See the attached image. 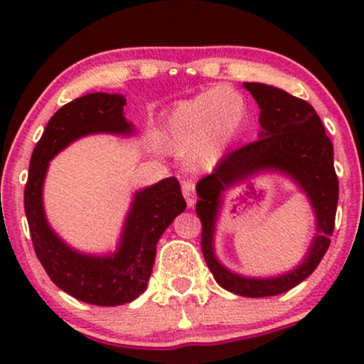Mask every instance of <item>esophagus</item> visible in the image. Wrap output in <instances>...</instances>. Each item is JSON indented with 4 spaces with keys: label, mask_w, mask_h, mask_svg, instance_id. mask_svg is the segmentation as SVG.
<instances>
[{
    "label": "esophagus",
    "mask_w": 364,
    "mask_h": 364,
    "mask_svg": "<svg viewBox=\"0 0 364 364\" xmlns=\"http://www.w3.org/2000/svg\"><path fill=\"white\" fill-rule=\"evenodd\" d=\"M183 195H185L186 205H188V207L193 205L195 200H196V195H195V183H191V181H185V183H183Z\"/></svg>",
    "instance_id": "1"
}]
</instances>
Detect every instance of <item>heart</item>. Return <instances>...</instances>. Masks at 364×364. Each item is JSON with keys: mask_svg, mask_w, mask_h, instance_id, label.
Segmentation results:
<instances>
[{"mask_svg": "<svg viewBox=\"0 0 364 364\" xmlns=\"http://www.w3.org/2000/svg\"><path fill=\"white\" fill-rule=\"evenodd\" d=\"M245 101L228 87L208 90L181 102L171 112L168 135L179 150L198 149V162L212 166L223 156L245 119Z\"/></svg>", "mask_w": 364, "mask_h": 364, "instance_id": "b5f03b06", "label": "heart"}]
</instances>
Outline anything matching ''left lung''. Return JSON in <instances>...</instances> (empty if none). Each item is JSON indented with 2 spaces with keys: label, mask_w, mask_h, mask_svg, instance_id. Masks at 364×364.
Returning a JSON list of instances; mask_svg holds the SVG:
<instances>
[{
  "label": "left lung",
  "mask_w": 364,
  "mask_h": 364,
  "mask_svg": "<svg viewBox=\"0 0 364 364\" xmlns=\"http://www.w3.org/2000/svg\"><path fill=\"white\" fill-rule=\"evenodd\" d=\"M260 107L258 140L232 150L214 173L196 183V215L202 223V252L212 275L225 291L245 298L277 296L303 282L327 253L336 225L339 179L333 169V145L311 104L265 83H245ZM260 170H279L299 183L316 212L317 232L309 255L294 271L277 278H243L215 258L213 232L225 189Z\"/></svg>",
  "instance_id": "8db88e82"
}]
</instances>
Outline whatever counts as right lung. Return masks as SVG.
I'll return each mask as SVG.
<instances>
[{"label": "right lung", "mask_w": 364, "mask_h": 364, "mask_svg": "<svg viewBox=\"0 0 364 364\" xmlns=\"http://www.w3.org/2000/svg\"><path fill=\"white\" fill-rule=\"evenodd\" d=\"M119 94H87L65 104L49 119L37 141L23 191L25 215L39 262L51 281L73 298L95 306H118L136 299L147 287L159 237L186 208L176 178L136 191L124 220L118 250L104 257L70 248L48 224L43 185L49 161L72 141L92 133L132 135Z\"/></svg>", "instance_id": "add662e5"}]
</instances>
